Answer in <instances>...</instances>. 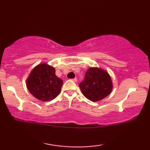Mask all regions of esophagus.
Returning a JSON list of instances; mask_svg holds the SVG:
<instances>
[{
  "instance_id": "esophagus-1",
  "label": "esophagus",
  "mask_w": 150,
  "mask_h": 150,
  "mask_svg": "<svg viewBox=\"0 0 150 150\" xmlns=\"http://www.w3.org/2000/svg\"><path fill=\"white\" fill-rule=\"evenodd\" d=\"M71 80L73 81V82H77V79L75 77V78H74V79H72Z\"/></svg>"
}]
</instances>
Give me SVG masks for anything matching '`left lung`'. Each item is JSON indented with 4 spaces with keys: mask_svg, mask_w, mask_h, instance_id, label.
Returning a JSON list of instances; mask_svg holds the SVG:
<instances>
[{
    "mask_svg": "<svg viewBox=\"0 0 150 150\" xmlns=\"http://www.w3.org/2000/svg\"><path fill=\"white\" fill-rule=\"evenodd\" d=\"M79 87L86 98L93 102L102 100L111 93V78L108 73L101 69L91 67L85 73Z\"/></svg>",
    "mask_w": 150,
    "mask_h": 150,
    "instance_id": "8db88e82",
    "label": "left lung"
}]
</instances>
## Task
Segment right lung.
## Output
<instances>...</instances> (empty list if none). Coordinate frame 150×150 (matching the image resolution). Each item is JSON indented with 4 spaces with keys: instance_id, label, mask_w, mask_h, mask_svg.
Masks as SVG:
<instances>
[{
    "instance_id": "obj_1",
    "label": "right lung",
    "mask_w": 150,
    "mask_h": 150,
    "mask_svg": "<svg viewBox=\"0 0 150 150\" xmlns=\"http://www.w3.org/2000/svg\"><path fill=\"white\" fill-rule=\"evenodd\" d=\"M63 81L55 75V70L45 63L37 65L26 81L30 93L42 101L52 100L59 95Z\"/></svg>"
}]
</instances>
